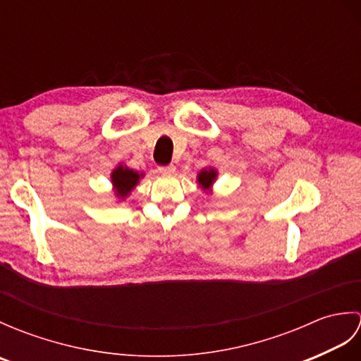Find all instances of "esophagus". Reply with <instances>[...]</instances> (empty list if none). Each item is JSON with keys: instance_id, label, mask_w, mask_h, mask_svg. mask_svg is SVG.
I'll list each match as a JSON object with an SVG mask.
<instances>
[{"instance_id": "1", "label": "esophagus", "mask_w": 361, "mask_h": 361, "mask_svg": "<svg viewBox=\"0 0 361 361\" xmlns=\"http://www.w3.org/2000/svg\"><path fill=\"white\" fill-rule=\"evenodd\" d=\"M175 166L173 164H169V166H163V167H159V172L161 173H167V175H172V173H175Z\"/></svg>"}]
</instances>
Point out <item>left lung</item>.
<instances>
[{"label": "left lung", "instance_id": "1", "mask_svg": "<svg viewBox=\"0 0 361 361\" xmlns=\"http://www.w3.org/2000/svg\"><path fill=\"white\" fill-rule=\"evenodd\" d=\"M217 176H219V172H217L216 167L209 166V167L202 169V171L197 173L198 186H200L204 190V192L212 194V186H214V183H216Z\"/></svg>", "mask_w": 361, "mask_h": 361}]
</instances>
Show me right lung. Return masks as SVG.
Wrapping results in <instances>:
<instances>
[{"mask_svg":"<svg viewBox=\"0 0 361 361\" xmlns=\"http://www.w3.org/2000/svg\"><path fill=\"white\" fill-rule=\"evenodd\" d=\"M144 176V172L133 171L124 164H118L113 169L110 175L113 192L118 200H126V198L132 194V190L137 186V183Z\"/></svg>","mask_w":361,"mask_h":361,"instance_id":"1","label":"right lung"}]
</instances>
